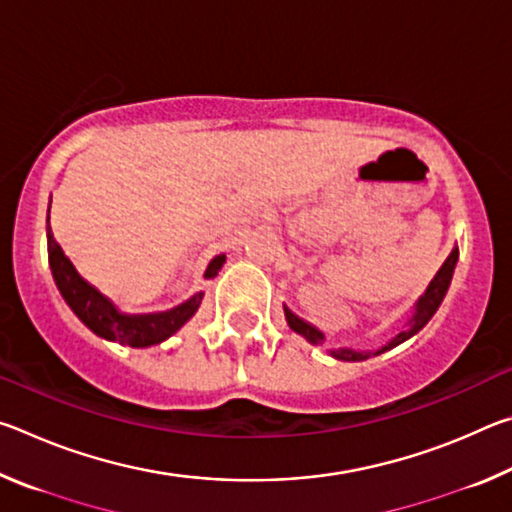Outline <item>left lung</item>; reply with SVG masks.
<instances>
[{
	"label": "left lung",
	"instance_id": "left-lung-1",
	"mask_svg": "<svg viewBox=\"0 0 512 512\" xmlns=\"http://www.w3.org/2000/svg\"><path fill=\"white\" fill-rule=\"evenodd\" d=\"M456 259H458V250L454 248L452 253H449V257L445 259V264L438 268L436 275H433V280L429 282V287H427V291H424V296L418 300V309H415V316L411 318L409 327H406L404 332L397 334L391 343L384 345V348L377 350V352L339 350V352H332L334 357L341 359V361H363V359H368V357H377V354L391 350V348H395V345H400L402 341L411 339L413 334H418L420 329L429 323V318H431L433 314H436V309L440 307V302H443L445 293H447V287H449V282H452V273H454ZM284 314H287V323H289V327L293 329V332L302 334V336H305V339L311 341V343H320V341H323V334H320L316 327H311L309 323H305V320L298 318L296 314H291L289 309L284 311Z\"/></svg>",
	"mask_w": 512,
	"mask_h": 512
}]
</instances>
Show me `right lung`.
Segmentation results:
<instances>
[{
    "instance_id": "1",
    "label": "right lung",
    "mask_w": 512,
    "mask_h": 512,
    "mask_svg": "<svg viewBox=\"0 0 512 512\" xmlns=\"http://www.w3.org/2000/svg\"><path fill=\"white\" fill-rule=\"evenodd\" d=\"M47 246H49V264L54 280L58 284V291L76 316H79L85 325H88L94 334L103 336L108 341H117L121 345H131V348H149V345H158L164 339H169L173 332H178L189 318L196 314L198 305H201L203 293H196L192 300L183 302V305L164 311V314H142V316H126L119 314L117 307L103 296L101 291L85 282L76 271L69 257L63 253V248L56 244L51 228H47ZM225 262V255L212 259L207 266L205 277H214L221 271Z\"/></svg>"
}]
</instances>
